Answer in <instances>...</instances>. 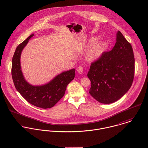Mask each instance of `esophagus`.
Returning a JSON list of instances; mask_svg holds the SVG:
<instances>
[{"label":"esophagus","mask_w":148,"mask_h":148,"mask_svg":"<svg viewBox=\"0 0 148 148\" xmlns=\"http://www.w3.org/2000/svg\"><path fill=\"white\" fill-rule=\"evenodd\" d=\"M77 71L78 72V73H79L80 74H82L83 72V68L82 66H79L77 67Z\"/></svg>","instance_id":"34e87169"}]
</instances>
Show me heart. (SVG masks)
I'll return each instance as SVG.
<instances>
[{
  "instance_id": "heart-1",
  "label": "heart",
  "mask_w": 148,
  "mask_h": 148,
  "mask_svg": "<svg viewBox=\"0 0 148 148\" xmlns=\"http://www.w3.org/2000/svg\"><path fill=\"white\" fill-rule=\"evenodd\" d=\"M97 38H92L89 42L92 43L96 41ZM103 51V46L100 42H96L93 43L86 51L85 53L86 59L89 61H95L97 60L101 55Z\"/></svg>"
}]
</instances>
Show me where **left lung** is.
<instances>
[{"mask_svg": "<svg viewBox=\"0 0 148 148\" xmlns=\"http://www.w3.org/2000/svg\"><path fill=\"white\" fill-rule=\"evenodd\" d=\"M116 42L110 51L92 63L87 74L91 82L90 95L103 104L113 103L122 97L132 86L134 58L131 44L117 31Z\"/></svg>", "mask_w": 148, "mask_h": 148, "instance_id": "left-lung-1", "label": "left lung"}]
</instances>
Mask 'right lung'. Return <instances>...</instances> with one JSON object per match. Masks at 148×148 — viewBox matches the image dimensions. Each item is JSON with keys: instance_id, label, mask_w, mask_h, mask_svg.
I'll return each instance as SVG.
<instances>
[{"instance_id": "add662e5", "label": "right lung", "mask_w": 148, "mask_h": 148, "mask_svg": "<svg viewBox=\"0 0 148 148\" xmlns=\"http://www.w3.org/2000/svg\"><path fill=\"white\" fill-rule=\"evenodd\" d=\"M33 36L30 35L17 47L12 58V77L16 89L29 103L43 109L51 108L63 97L67 85L75 78V69L63 72L43 85L33 86L28 83L23 75L20 60L23 49Z\"/></svg>"}]
</instances>
